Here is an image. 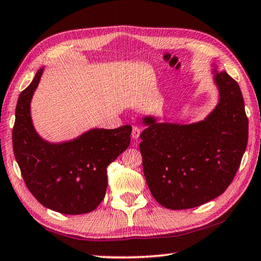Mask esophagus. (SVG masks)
Wrapping results in <instances>:
<instances>
[{
	"mask_svg": "<svg viewBox=\"0 0 261 261\" xmlns=\"http://www.w3.org/2000/svg\"><path fill=\"white\" fill-rule=\"evenodd\" d=\"M140 134H141V130L139 129L138 126H134V127H132V132H131L132 138H134V139H138Z\"/></svg>",
	"mask_w": 261,
	"mask_h": 261,
	"instance_id": "1",
	"label": "esophagus"
}]
</instances>
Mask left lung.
<instances>
[{"label": "left lung", "mask_w": 261, "mask_h": 261, "mask_svg": "<svg viewBox=\"0 0 261 261\" xmlns=\"http://www.w3.org/2000/svg\"><path fill=\"white\" fill-rule=\"evenodd\" d=\"M214 72L220 101L205 121L180 125L144 118V175L166 208H193L222 194L246 149L249 120L240 85L226 71Z\"/></svg>", "instance_id": "obj_1"}]
</instances>
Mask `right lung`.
<instances>
[{"label": "right lung", "mask_w": 261, "mask_h": 261, "mask_svg": "<svg viewBox=\"0 0 261 261\" xmlns=\"http://www.w3.org/2000/svg\"><path fill=\"white\" fill-rule=\"evenodd\" d=\"M42 74L21 92L16 106L12 147L28 187L41 205L62 214L90 213L103 200L107 167L130 144L131 125L93 129L63 144H49L37 135L30 102Z\"/></svg>", "instance_id": "obj_1"}]
</instances>
